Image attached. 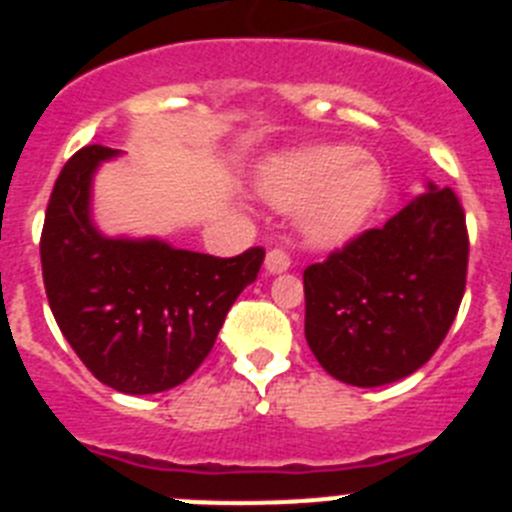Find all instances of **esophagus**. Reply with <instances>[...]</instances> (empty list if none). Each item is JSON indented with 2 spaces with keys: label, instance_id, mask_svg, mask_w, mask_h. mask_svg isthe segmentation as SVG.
<instances>
[{
  "label": "esophagus",
  "instance_id": "34e87169",
  "mask_svg": "<svg viewBox=\"0 0 512 512\" xmlns=\"http://www.w3.org/2000/svg\"><path fill=\"white\" fill-rule=\"evenodd\" d=\"M289 264H292V261H289L287 251H282V248H274V251L266 253V274H282V271L289 269Z\"/></svg>",
  "mask_w": 512,
  "mask_h": 512
}]
</instances>
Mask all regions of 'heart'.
Masks as SVG:
<instances>
[{"instance_id":"b5f03b06","label":"heart","mask_w":512,"mask_h":512,"mask_svg":"<svg viewBox=\"0 0 512 512\" xmlns=\"http://www.w3.org/2000/svg\"><path fill=\"white\" fill-rule=\"evenodd\" d=\"M271 205L302 212V233L312 246L336 248L354 241L384 202L382 166L354 146H315L274 158L261 176Z\"/></svg>"}]
</instances>
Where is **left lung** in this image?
Returning a JSON list of instances; mask_svg holds the SVG:
<instances>
[{"instance_id":"left-lung-1","label":"left lung","mask_w":512,"mask_h":512,"mask_svg":"<svg viewBox=\"0 0 512 512\" xmlns=\"http://www.w3.org/2000/svg\"><path fill=\"white\" fill-rule=\"evenodd\" d=\"M467 259L456 194L428 182L382 228L307 266V346L330 377L354 387L410 377L454 323Z\"/></svg>"}]
</instances>
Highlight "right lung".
Listing matches in <instances>:
<instances>
[{"label":"right lung","mask_w":512,"mask_h":512,"mask_svg":"<svg viewBox=\"0 0 512 512\" xmlns=\"http://www.w3.org/2000/svg\"><path fill=\"white\" fill-rule=\"evenodd\" d=\"M117 148L87 146L58 174L40 235L48 305L102 384L125 395L166 392L207 359L264 248L235 259L174 248L161 238L104 235L92 220V182Z\"/></svg>","instance_id":"1"}]
</instances>
